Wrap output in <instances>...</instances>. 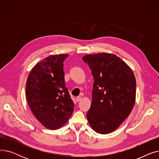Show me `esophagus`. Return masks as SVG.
<instances>
[{
    "instance_id": "1",
    "label": "esophagus",
    "mask_w": 159,
    "mask_h": 159,
    "mask_svg": "<svg viewBox=\"0 0 159 159\" xmlns=\"http://www.w3.org/2000/svg\"><path fill=\"white\" fill-rule=\"evenodd\" d=\"M81 99H82V98H81L80 97H77L76 98V101H77V102H79Z\"/></svg>"
}]
</instances>
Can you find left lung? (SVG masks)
Here are the masks:
<instances>
[{"label": "left lung", "mask_w": 159, "mask_h": 159, "mask_svg": "<svg viewBox=\"0 0 159 159\" xmlns=\"http://www.w3.org/2000/svg\"><path fill=\"white\" fill-rule=\"evenodd\" d=\"M82 60L89 66L94 80L87 119L96 132L107 134L117 129L133 109L136 96L135 75L114 54L87 55Z\"/></svg>", "instance_id": "left-lung-1"}]
</instances>
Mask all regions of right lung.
Here are the masks:
<instances>
[{
  "label": "right lung",
  "instance_id": "add662e5",
  "mask_svg": "<svg viewBox=\"0 0 159 159\" xmlns=\"http://www.w3.org/2000/svg\"><path fill=\"white\" fill-rule=\"evenodd\" d=\"M68 56L54 55L44 58L33 67L27 79L29 106L38 120L49 129L64 126L74 110L63 70V62Z\"/></svg>",
  "mask_w": 159,
  "mask_h": 159
}]
</instances>
